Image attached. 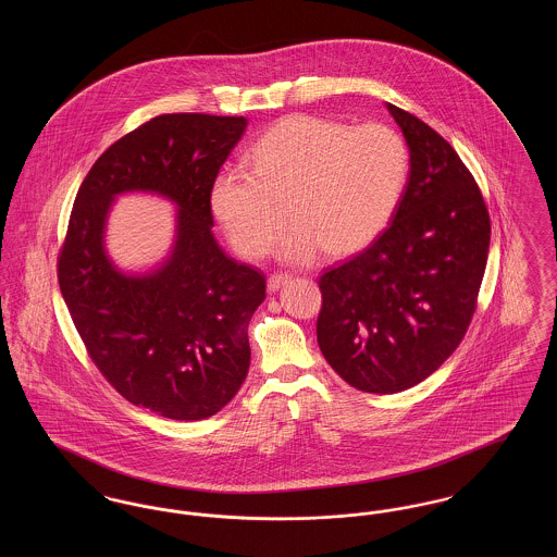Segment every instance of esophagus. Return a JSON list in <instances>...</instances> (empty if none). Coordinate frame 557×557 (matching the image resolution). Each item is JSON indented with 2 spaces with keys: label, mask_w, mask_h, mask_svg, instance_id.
<instances>
[{
  "label": "esophagus",
  "mask_w": 557,
  "mask_h": 557,
  "mask_svg": "<svg viewBox=\"0 0 557 557\" xmlns=\"http://www.w3.org/2000/svg\"><path fill=\"white\" fill-rule=\"evenodd\" d=\"M288 280H290V275H286V273H273L267 280V290L277 292L284 284H288Z\"/></svg>",
  "instance_id": "esophagus-1"
}]
</instances>
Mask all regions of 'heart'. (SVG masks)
<instances>
[{"label": "heart", "instance_id": "heart-1", "mask_svg": "<svg viewBox=\"0 0 557 557\" xmlns=\"http://www.w3.org/2000/svg\"><path fill=\"white\" fill-rule=\"evenodd\" d=\"M252 169L225 166L211 187V209L246 259L265 257L282 230V261L309 265L350 257L382 234L409 177V150L395 129L292 114L252 146ZM287 212H283V205Z\"/></svg>", "mask_w": 557, "mask_h": 557}]
</instances>
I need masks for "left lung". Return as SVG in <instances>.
<instances>
[{
  "label": "left lung",
  "mask_w": 557,
  "mask_h": 557,
  "mask_svg": "<svg viewBox=\"0 0 557 557\" xmlns=\"http://www.w3.org/2000/svg\"><path fill=\"white\" fill-rule=\"evenodd\" d=\"M409 146V180L391 225L319 277L318 343L352 388L395 395L438 370L476 311L491 219L449 141L386 104Z\"/></svg>",
  "instance_id": "obj_1"
}]
</instances>
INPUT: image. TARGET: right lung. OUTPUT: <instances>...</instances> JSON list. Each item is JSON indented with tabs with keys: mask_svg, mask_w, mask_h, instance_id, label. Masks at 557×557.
Wrapping results in <instances>:
<instances>
[{
	"mask_svg": "<svg viewBox=\"0 0 557 557\" xmlns=\"http://www.w3.org/2000/svg\"><path fill=\"white\" fill-rule=\"evenodd\" d=\"M244 116L160 114L114 141L83 180L58 255V284L96 368L133 405L169 420H207L248 373V323L265 275L212 236L211 187L246 129ZM150 190L178 207L176 244L159 270L127 276L107 259L111 200Z\"/></svg>",
	"mask_w": 557,
	"mask_h": 557,
	"instance_id": "1",
	"label": "right lung"
}]
</instances>
